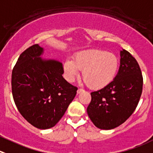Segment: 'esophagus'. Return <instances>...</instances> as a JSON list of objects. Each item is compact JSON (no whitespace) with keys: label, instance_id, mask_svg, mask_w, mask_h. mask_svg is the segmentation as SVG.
I'll return each mask as SVG.
<instances>
[{"label":"esophagus","instance_id":"esophagus-1","mask_svg":"<svg viewBox=\"0 0 153 153\" xmlns=\"http://www.w3.org/2000/svg\"><path fill=\"white\" fill-rule=\"evenodd\" d=\"M82 92H84V90H83V89H78V90H77V93H78V94H80V93H81Z\"/></svg>","mask_w":153,"mask_h":153}]
</instances>
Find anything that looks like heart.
Segmentation results:
<instances>
[{
	"label": "heart",
	"instance_id": "1",
	"mask_svg": "<svg viewBox=\"0 0 153 153\" xmlns=\"http://www.w3.org/2000/svg\"><path fill=\"white\" fill-rule=\"evenodd\" d=\"M117 57L112 53L97 49L86 50L77 53L73 60L68 59L63 63L65 77L73 81L82 70L83 79L93 90H101L114 80L119 69Z\"/></svg>",
	"mask_w": 153,
	"mask_h": 153
}]
</instances>
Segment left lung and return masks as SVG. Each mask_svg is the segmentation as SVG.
<instances>
[{"instance_id":"left-lung-1","label":"left lung","mask_w":153,"mask_h":153,"mask_svg":"<svg viewBox=\"0 0 153 153\" xmlns=\"http://www.w3.org/2000/svg\"><path fill=\"white\" fill-rule=\"evenodd\" d=\"M143 89V76L137 60L128 51H120V65L114 81L92 92L87 114L97 128L113 129L123 123L134 111Z\"/></svg>"}]
</instances>
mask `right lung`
I'll use <instances>...</instances> for the list:
<instances>
[{"mask_svg":"<svg viewBox=\"0 0 153 153\" xmlns=\"http://www.w3.org/2000/svg\"><path fill=\"white\" fill-rule=\"evenodd\" d=\"M38 44L21 54L12 72V93L18 110L39 129L54 127L64 115L77 93L63 78L60 62L41 57Z\"/></svg>","mask_w":153,"mask_h":153,"instance_id":"right-lung-1","label":"right lung"}]
</instances>
